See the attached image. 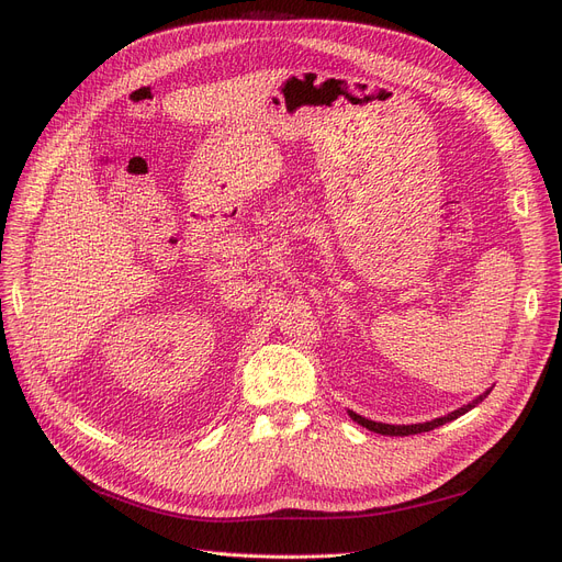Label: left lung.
Wrapping results in <instances>:
<instances>
[{"label": "left lung", "mask_w": 562, "mask_h": 562, "mask_svg": "<svg viewBox=\"0 0 562 562\" xmlns=\"http://www.w3.org/2000/svg\"><path fill=\"white\" fill-rule=\"evenodd\" d=\"M490 392H492V387L485 390L481 396H476L471 403H467V405H462V407L449 412V415L437 417V419H432V422H424V424H409V426H405V424H403V426H398V424H382V422H371V419H367V417H362V415H356V412H352V409H348V417H350L352 422H358L360 426L369 428L371 432H378V435H390V437L419 435V432H428V430H432V428H439V426H445V424H449V422H453V419L467 415L469 409H474L483 398H487Z\"/></svg>", "instance_id": "obj_1"}]
</instances>
